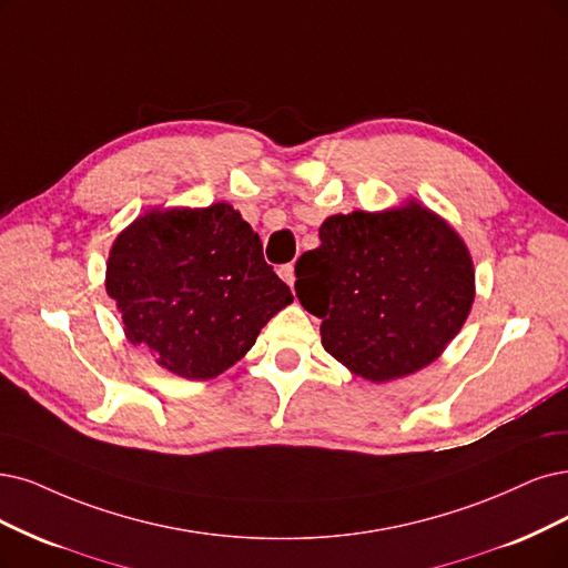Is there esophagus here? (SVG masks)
<instances>
[{"label": "esophagus", "mask_w": 568, "mask_h": 568, "mask_svg": "<svg viewBox=\"0 0 568 568\" xmlns=\"http://www.w3.org/2000/svg\"><path fill=\"white\" fill-rule=\"evenodd\" d=\"M278 276L292 287V285H295V266H292V264H283V266L278 268Z\"/></svg>", "instance_id": "1"}]
</instances>
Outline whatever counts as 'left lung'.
<instances>
[{
	"instance_id": "left-lung-1",
	"label": "left lung",
	"mask_w": 568,
	"mask_h": 568,
	"mask_svg": "<svg viewBox=\"0 0 568 568\" xmlns=\"http://www.w3.org/2000/svg\"><path fill=\"white\" fill-rule=\"evenodd\" d=\"M297 260V297L323 321L325 351L353 374L390 382L439 358L475 300L466 243L422 203L321 224Z\"/></svg>"
}]
</instances>
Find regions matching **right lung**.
Instances as JSON below:
<instances>
[{
    "instance_id": "1",
    "label": "right lung",
    "mask_w": 568,
    "mask_h": 568,
    "mask_svg": "<svg viewBox=\"0 0 568 568\" xmlns=\"http://www.w3.org/2000/svg\"><path fill=\"white\" fill-rule=\"evenodd\" d=\"M108 295L131 344L184 379H213L292 304L262 241L229 203L152 210L116 236Z\"/></svg>"
}]
</instances>
